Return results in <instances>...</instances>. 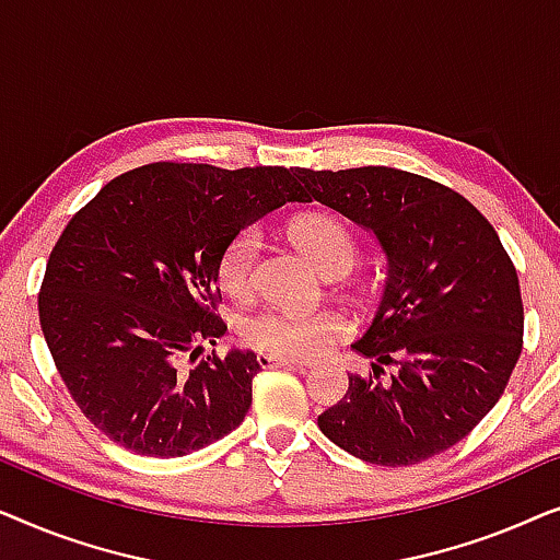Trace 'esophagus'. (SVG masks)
<instances>
[{
  "label": "esophagus",
  "mask_w": 560,
  "mask_h": 560,
  "mask_svg": "<svg viewBox=\"0 0 560 560\" xmlns=\"http://www.w3.org/2000/svg\"><path fill=\"white\" fill-rule=\"evenodd\" d=\"M259 366H288V370H305L308 362H301V359H282L272 354H257Z\"/></svg>",
  "instance_id": "esophagus-1"
}]
</instances>
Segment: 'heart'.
Returning <instances> with one entry per match:
<instances>
[{
    "mask_svg": "<svg viewBox=\"0 0 560 560\" xmlns=\"http://www.w3.org/2000/svg\"><path fill=\"white\" fill-rule=\"evenodd\" d=\"M290 236L328 278L351 272L359 247L354 234L331 213H301L290 221ZM262 234L257 226H242L221 247L217 257V282L234 298H247L257 282V262ZM349 318L336 308L295 313L285 308H262L249 313L240 324V339L259 354L282 359H313L347 339Z\"/></svg>",
    "mask_w": 560,
    "mask_h": 560,
    "instance_id": "b5f03b06",
    "label": "heart"
}]
</instances>
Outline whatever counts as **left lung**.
<instances>
[{"instance_id":"left-lung-1","label":"left lung","mask_w":560,"mask_h":560,"mask_svg":"<svg viewBox=\"0 0 560 560\" xmlns=\"http://www.w3.org/2000/svg\"><path fill=\"white\" fill-rule=\"evenodd\" d=\"M308 201L377 234L387 290L354 343L374 377L318 416L336 446L377 466H410L456 446L494 408L523 351L517 270L477 206L443 183L385 165L295 167ZM382 363H395L387 375Z\"/></svg>"}]
</instances>
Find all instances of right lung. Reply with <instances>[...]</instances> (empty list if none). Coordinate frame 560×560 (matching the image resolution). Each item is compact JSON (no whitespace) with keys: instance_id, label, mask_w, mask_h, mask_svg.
<instances>
[{"instance_id":"add662e5","label":"right lung","mask_w":560,"mask_h":560,"mask_svg":"<svg viewBox=\"0 0 560 560\" xmlns=\"http://www.w3.org/2000/svg\"><path fill=\"white\" fill-rule=\"evenodd\" d=\"M285 201H305L288 167L165 160L117 175L73 213L37 313L68 395L106 439L173 458L242 423L257 357L183 362L226 331L213 272L224 242Z\"/></svg>"}]
</instances>
